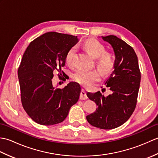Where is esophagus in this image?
<instances>
[{
  "label": "esophagus",
  "mask_w": 158,
  "mask_h": 158,
  "mask_svg": "<svg viewBox=\"0 0 158 158\" xmlns=\"http://www.w3.org/2000/svg\"><path fill=\"white\" fill-rule=\"evenodd\" d=\"M80 99H81V100H86V99H88V96H87L86 92H85V91L83 89H81V94H80Z\"/></svg>",
  "instance_id": "34e87169"
}]
</instances>
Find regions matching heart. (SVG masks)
I'll use <instances>...</instances> for the list:
<instances>
[{"instance_id": "obj_1", "label": "heart", "mask_w": 158, "mask_h": 158, "mask_svg": "<svg viewBox=\"0 0 158 158\" xmlns=\"http://www.w3.org/2000/svg\"><path fill=\"white\" fill-rule=\"evenodd\" d=\"M83 47L90 55L96 58V64L102 73L107 74L112 71L114 66V58L110 53L106 52L105 48L98 40L90 39L83 43ZM76 52L75 47H72L66 53V62L72 66L74 56ZM73 79L83 85L88 86L100 79V74L96 70H87L79 69L73 74Z\"/></svg>"}]
</instances>
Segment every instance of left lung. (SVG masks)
Returning a JSON list of instances; mask_svg holds the SVG:
<instances>
[{
	"instance_id": "8db88e82",
	"label": "left lung",
	"mask_w": 158,
	"mask_h": 158,
	"mask_svg": "<svg viewBox=\"0 0 158 158\" xmlns=\"http://www.w3.org/2000/svg\"><path fill=\"white\" fill-rule=\"evenodd\" d=\"M101 37L111 45L115 56L114 70L105 83L111 94L105 96L100 92L87 93L88 98L96 102L97 108L86 119L93 126L110 130L122 126L135 110L140 72L138 58L132 47L116 36Z\"/></svg>"
}]
</instances>
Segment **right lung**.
Segmentation results:
<instances>
[{
  "mask_svg": "<svg viewBox=\"0 0 158 158\" xmlns=\"http://www.w3.org/2000/svg\"><path fill=\"white\" fill-rule=\"evenodd\" d=\"M78 41L77 36L49 32L32 41L23 53L18 72L21 100L36 123L52 126L62 122L78 101L79 83L71 81L62 89L52 84L53 72L58 71L60 78L64 76L62 67L66 53Z\"/></svg>",
  "mask_w": 158,
  "mask_h": 158,
  "instance_id": "obj_1",
  "label": "right lung"
}]
</instances>
